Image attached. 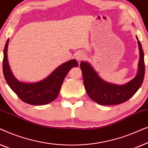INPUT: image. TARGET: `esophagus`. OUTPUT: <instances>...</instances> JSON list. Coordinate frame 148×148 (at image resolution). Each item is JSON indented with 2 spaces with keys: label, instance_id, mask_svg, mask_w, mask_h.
<instances>
[{
  "label": "esophagus",
  "instance_id": "1",
  "mask_svg": "<svg viewBox=\"0 0 148 148\" xmlns=\"http://www.w3.org/2000/svg\"><path fill=\"white\" fill-rule=\"evenodd\" d=\"M85 57H86V54H85L84 52H78L76 54V58L78 61H81V60H84Z\"/></svg>",
  "mask_w": 148,
  "mask_h": 148
}]
</instances>
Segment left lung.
<instances>
[{"label":"left lung","instance_id":"left-lung-1","mask_svg":"<svg viewBox=\"0 0 148 148\" xmlns=\"http://www.w3.org/2000/svg\"><path fill=\"white\" fill-rule=\"evenodd\" d=\"M136 38L139 50L138 72L137 75L127 84L119 86L105 82L89 62H81L85 88L89 97L95 102L105 106L121 104L130 99L141 87L145 75L144 53L138 38L137 36Z\"/></svg>","mask_w":148,"mask_h":148}]
</instances>
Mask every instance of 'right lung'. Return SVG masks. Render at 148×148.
I'll use <instances>...</instances> for the list:
<instances>
[{
  "instance_id": "add662e5",
  "label": "right lung",
  "mask_w": 148,
  "mask_h": 148,
  "mask_svg": "<svg viewBox=\"0 0 148 148\" xmlns=\"http://www.w3.org/2000/svg\"><path fill=\"white\" fill-rule=\"evenodd\" d=\"M9 39L4 48L3 69L6 82L12 90L23 101L32 105H44L52 102L57 98L66 74L73 67L78 66L75 59L70 60L58 66L47 77L36 83L18 81L12 73L7 58Z\"/></svg>"
}]
</instances>
